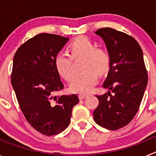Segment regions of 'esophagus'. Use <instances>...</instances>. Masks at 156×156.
Instances as JSON below:
<instances>
[{
  "instance_id": "1",
  "label": "esophagus",
  "mask_w": 156,
  "mask_h": 156,
  "mask_svg": "<svg viewBox=\"0 0 156 156\" xmlns=\"http://www.w3.org/2000/svg\"><path fill=\"white\" fill-rule=\"evenodd\" d=\"M87 96H88V94H80L79 98L80 99V100H82V99H84L85 98H87Z\"/></svg>"
}]
</instances>
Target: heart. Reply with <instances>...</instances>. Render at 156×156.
<instances>
[{
  "label": "heart",
  "mask_w": 156,
  "mask_h": 156,
  "mask_svg": "<svg viewBox=\"0 0 156 156\" xmlns=\"http://www.w3.org/2000/svg\"><path fill=\"white\" fill-rule=\"evenodd\" d=\"M72 57L74 59L84 58L85 73L74 77L70 84L73 92L86 94L90 92L98 82V74L105 75L109 71L111 56L103 48H96V45L87 37H76L69 47ZM66 53H59L55 58V66L61 76L70 81L73 78V59Z\"/></svg>",
  "instance_id": "1"
}]
</instances>
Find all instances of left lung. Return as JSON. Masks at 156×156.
I'll return each mask as SVG.
<instances>
[{"label": "left lung", "mask_w": 156, "mask_h": 156, "mask_svg": "<svg viewBox=\"0 0 156 156\" xmlns=\"http://www.w3.org/2000/svg\"><path fill=\"white\" fill-rule=\"evenodd\" d=\"M95 34L105 44L111 66L103 83L109 90L96 95L99 104L94 111V119L101 126L115 130L126 126L138 111L148 74L143 51L134 38L112 28L99 29Z\"/></svg>", "instance_id": "left-lung-1"}]
</instances>
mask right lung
Returning a JSON list of instances; mask_svg holds the SVG:
<instances>
[{"label":"right lung","mask_w":156,"mask_h":156,"mask_svg":"<svg viewBox=\"0 0 156 156\" xmlns=\"http://www.w3.org/2000/svg\"><path fill=\"white\" fill-rule=\"evenodd\" d=\"M69 40L40 34L19 47L13 58L12 85L20 108L29 123L48 136L69 126L73 108L79 102L76 94L55 95L64 85L55 58Z\"/></svg>","instance_id":"1"}]
</instances>
